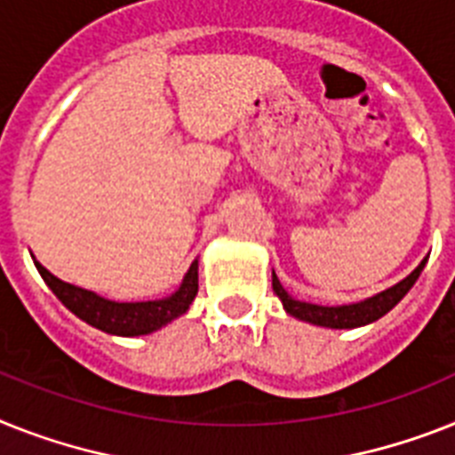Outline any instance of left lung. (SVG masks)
<instances>
[{
    "label": "left lung",
    "instance_id": "left-lung-1",
    "mask_svg": "<svg viewBox=\"0 0 455 455\" xmlns=\"http://www.w3.org/2000/svg\"><path fill=\"white\" fill-rule=\"evenodd\" d=\"M427 258H423L421 265L409 274L407 279H403L400 283H395L393 288L384 292H377L371 298L363 299V302L354 304H341V307H321V304L311 302H299V299H292L286 292V288L281 286V281L276 279V274L272 272V288L274 292L279 295V299L283 302V309L291 314V316L299 318V321L314 323V325H323V328H335V330H351L360 328V325H367V323L379 321L381 316H386L393 307H395L400 299L411 291V286L416 283V279L421 276L423 267H426Z\"/></svg>",
    "mask_w": 455,
    "mask_h": 455
}]
</instances>
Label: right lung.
<instances>
[{
    "mask_svg": "<svg viewBox=\"0 0 455 455\" xmlns=\"http://www.w3.org/2000/svg\"><path fill=\"white\" fill-rule=\"evenodd\" d=\"M34 265L39 269L41 279L46 281L48 288L58 295L60 302L65 304L71 314H76L81 321L101 330V332H108V335H151V332L160 330L163 325L174 321V318L183 316L188 307L193 304L195 295H197V260L186 272L179 291L172 292L169 298L148 299V302H114V299H104L97 292L60 281L41 262L34 260Z\"/></svg>",
    "mask_w": 455,
    "mask_h": 455,
    "instance_id": "obj_1",
    "label": "right lung"
}]
</instances>
